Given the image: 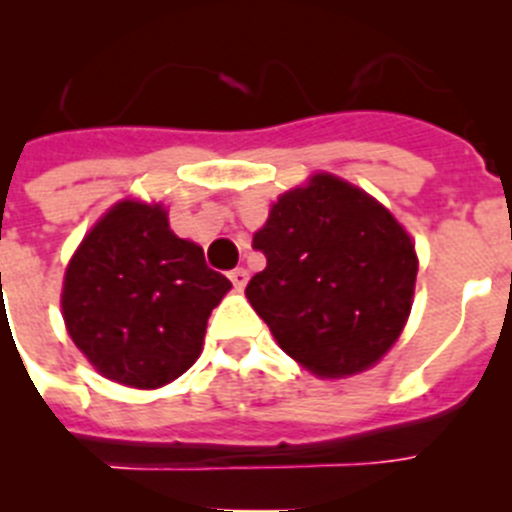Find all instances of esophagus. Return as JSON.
Returning <instances> with one entry per match:
<instances>
[{"label": "esophagus", "instance_id": "1", "mask_svg": "<svg viewBox=\"0 0 512 512\" xmlns=\"http://www.w3.org/2000/svg\"><path fill=\"white\" fill-rule=\"evenodd\" d=\"M228 277H230V282H233L235 289H243V287H246V284H248V271L243 269V266H241V269H233V271H230Z\"/></svg>", "mask_w": 512, "mask_h": 512}]
</instances>
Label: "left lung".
I'll list each match as a JSON object with an SVG mask.
<instances>
[{
  "label": "left lung",
  "instance_id": "8db88e82",
  "mask_svg": "<svg viewBox=\"0 0 512 512\" xmlns=\"http://www.w3.org/2000/svg\"><path fill=\"white\" fill-rule=\"evenodd\" d=\"M253 248L266 269L246 297L284 354L320 379L372 369L413 310L418 253L372 194L318 171L271 202Z\"/></svg>",
  "mask_w": 512,
  "mask_h": 512
}]
</instances>
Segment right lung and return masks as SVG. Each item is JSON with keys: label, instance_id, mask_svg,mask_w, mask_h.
I'll use <instances>...</instances> for the list:
<instances>
[{"label": "right lung", "instance_id": "1", "mask_svg": "<svg viewBox=\"0 0 512 512\" xmlns=\"http://www.w3.org/2000/svg\"><path fill=\"white\" fill-rule=\"evenodd\" d=\"M233 284L179 238L161 202L125 197L81 238L61 315L84 359L110 382L158 390L200 359L207 318Z\"/></svg>", "mask_w": 512, "mask_h": 512}]
</instances>
